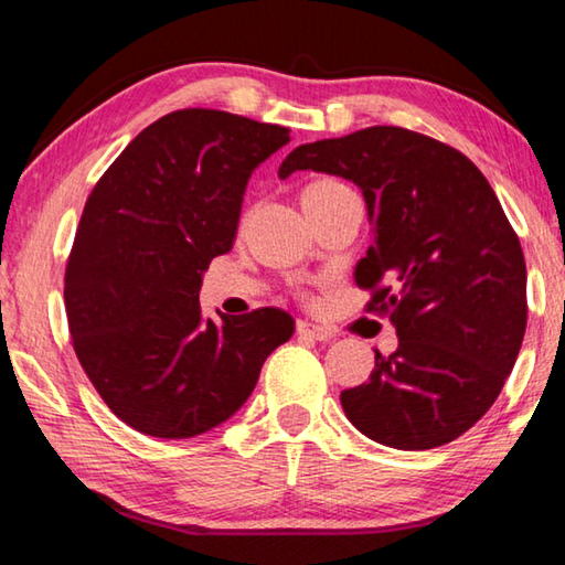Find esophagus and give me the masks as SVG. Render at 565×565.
<instances>
[{
    "label": "esophagus",
    "instance_id": "esophagus-1",
    "mask_svg": "<svg viewBox=\"0 0 565 565\" xmlns=\"http://www.w3.org/2000/svg\"><path fill=\"white\" fill-rule=\"evenodd\" d=\"M298 334L300 338H310V340H318V342H328L334 338V332L322 328V324H315V322H308V320H300L298 322Z\"/></svg>",
    "mask_w": 565,
    "mask_h": 565
}]
</instances>
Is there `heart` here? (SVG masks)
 Masks as SVG:
<instances>
[{"label": "heart", "instance_id": "obj_1", "mask_svg": "<svg viewBox=\"0 0 565 565\" xmlns=\"http://www.w3.org/2000/svg\"><path fill=\"white\" fill-rule=\"evenodd\" d=\"M342 188H348V185L340 183V181H334V178H320V181H312V183H308V185L302 188L300 201H302V205L320 203V201H324V198H330V195H334L338 191H342Z\"/></svg>", "mask_w": 565, "mask_h": 565}]
</instances>
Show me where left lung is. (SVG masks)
Wrapping results in <instances>:
<instances>
[{
	"instance_id": "8db88e82",
	"label": "left lung",
	"mask_w": 565,
	"mask_h": 565,
	"mask_svg": "<svg viewBox=\"0 0 565 565\" xmlns=\"http://www.w3.org/2000/svg\"><path fill=\"white\" fill-rule=\"evenodd\" d=\"M348 178L372 245L354 267L390 312L399 348L374 352L370 382L340 394L384 447L424 451L471 429L497 402L526 332V263L497 193L467 156L399 126L298 146L277 175Z\"/></svg>"
}]
</instances>
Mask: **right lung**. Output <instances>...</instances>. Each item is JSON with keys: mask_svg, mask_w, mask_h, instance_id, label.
<instances>
[{"mask_svg": "<svg viewBox=\"0 0 565 565\" xmlns=\"http://www.w3.org/2000/svg\"><path fill=\"white\" fill-rule=\"evenodd\" d=\"M288 141L282 126L183 108L143 128L88 195L64 277L68 332L86 377L136 431H211L292 338L277 308L211 320L198 302L207 265L233 247L253 171Z\"/></svg>", "mask_w": 565, "mask_h": 565, "instance_id": "right-lung-1", "label": "right lung"}]
</instances>
